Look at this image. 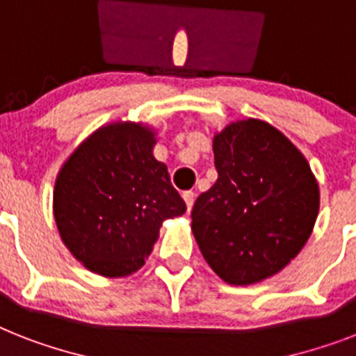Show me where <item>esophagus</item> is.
Here are the masks:
<instances>
[{"instance_id":"esophagus-1","label":"esophagus","mask_w":356,"mask_h":356,"mask_svg":"<svg viewBox=\"0 0 356 356\" xmlns=\"http://www.w3.org/2000/svg\"><path fill=\"white\" fill-rule=\"evenodd\" d=\"M183 199H184V203H186L188 212H190V210H192V207H193V201H195V193H193V192H184L183 193Z\"/></svg>"}]
</instances>
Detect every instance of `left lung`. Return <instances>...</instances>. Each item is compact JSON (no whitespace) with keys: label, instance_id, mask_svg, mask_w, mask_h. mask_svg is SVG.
<instances>
[{"label":"left lung","instance_id":"1","mask_svg":"<svg viewBox=\"0 0 356 356\" xmlns=\"http://www.w3.org/2000/svg\"><path fill=\"white\" fill-rule=\"evenodd\" d=\"M218 181L192 210V232L219 278L250 285L300 252L318 216L307 161L270 124L238 120L213 137Z\"/></svg>","mask_w":356,"mask_h":356}]
</instances>
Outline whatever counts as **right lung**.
<instances>
[{"mask_svg": "<svg viewBox=\"0 0 356 356\" xmlns=\"http://www.w3.org/2000/svg\"><path fill=\"white\" fill-rule=\"evenodd\" d=\"M143 124H109L83 140L54 184L60 238L89 270L120 278L144 265L168 218L186 212Z\"/></svg>", "mask_w": 356, "mask_h": 356, "instance_id": "add662e5", "label": "right lung"}]
</instances>
